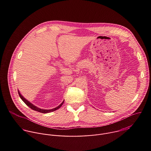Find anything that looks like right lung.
<instances>
[{"label":"right lung","instance_id":"1","mask_svg":"<svg viewBox=\"0 0 151 151\" xmlns=\"http://www.w3.org/2000/svg\"><path fill=\"white\" fill-rule=\"evenodd\" d=\"M18 94H19L20 98L21 99V100H22L26 103V104H27V106H28L30 107V108H31L32 109H33V110H34V111H35L39 112H41V113H44V114L50 113V112H53V111H55L57 110L58 109H59L60 107L63 105V103H64V100H63V101L59 106H58L57 107H55V108H54V109H40V108H39V107H37V106L33 105V104L32 103H31L29 101H28L27 100H26L22 95H21V94H20V93L19 92L18 90Z\"/></svg>","mask_w":151,"mask_h":151}]
</instances>
